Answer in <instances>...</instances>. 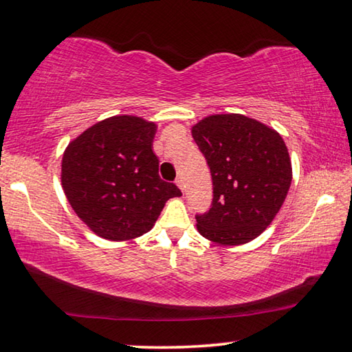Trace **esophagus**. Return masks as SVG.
I'll list each match as a JSON object with an SVG mask.
<instances>
[{
  "label": "esophagus",
  "instance_id": "34e87169",
  "mask_svg": "<svg viewBox=\"0 0 352 352\" xmlns=\"http://www.w3.org/2000/svg\"><path fill=\"white\" fill-rule=\"evenodd\" d=\"M176 186L179 187L182 192L186 190V184H184V179H182V177H177V179H176Z\"/></svg>",
  "mask_w": 352,
  "mask_h": 352
}]
</instances>
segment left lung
Listing matches in <instances>:
<instances>
[{
    "label": "left lung",
    "mask_w": 352,
    "mask_h": 352,
    "mask_svg": "<svg viewBox=\"0 0 352 352\" xmlns=\"http://www.w3.org/2000/svg\"><path fill=\"white\" fill-rule=\"evenodd\" d=\"M192 137L212 176L214 198L197 214V228L221 245L258 237L282 208L293 170L288 148L274 129L244 115H212L195 124Z\"/></svg>",
    "instance_id": "1"
}]
</instances>
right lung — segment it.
<instances>
[{"mask_svg": "<svg viewBox=\"0 0 352 352\" xmlns=\"http://www.w3.org/2000/svg\"><path fill=\"white\" fill-rule=\"evenodd\" d=\"M157 126L137 116L94 124L64 151L61 182L75 214L108 241L148 232L173 197L175 184L159 176L153 151Z\"/></svg>", "mask_w": 352, "mask_h": 352, "instance_id": "1", "label": "right lung"}]
</instances>
